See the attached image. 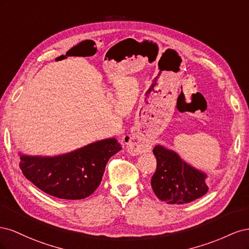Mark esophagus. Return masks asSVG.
Returning a JSON list of instances; mask_svg holds the SVG:
<instances>
[{
  "instance_id": "esophagus-1",
  "label": "esophagus",
  "mask_w": 249,
  "mask_h": 249,
  "mask_svg": "<svg viewBox=\"0 0 249 249\" xmlns=\"http://www.w3.org/2000/svg\"><path fill=\"white\" fill-rule=\"evenodd\" d=\"M124 143L127 146V152L129 154L133 156H137L143 153H147L152 148V145L147 142H143V141H132L131 135H124L123 137Z\"/></svg>"
}]
</instances>
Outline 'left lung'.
I'll return each instance as SVG.
<instances>
[{
  "label": "left lung",
  "instance_id": "left-lung-1",
  "mask_svg": "<svg viewBox=\"0 0 249 249\" xmlns=\"http://www.w3.org/2000/svg\"><path fill=\"white\" fill-rule=\"evenodd\" d=\"M157 169L150 185L157 197L170 205H183L205 195L211 186L207 173L191 166L176 152L160 144L154 147Z\"/></svg>",
  "mask_w": 249,
  "mask_h": 249
}]
</instances>
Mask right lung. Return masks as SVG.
Instances as JSON below:
<instances>
[{
    "label": "right lung",
    "instance_id": "right-lung-1",
    "mask_svg": "<svg viewBox=\"0 0 249 249\" xmlns=\"http://www.w3.org/2000/svg\"><path fill=\"white\" fill-rule=\"evenodd\" d=\"M120 149L115 138H108L54 157L19 153V167L30 182L52 196L83 199L100 186L107 162Z\"/></svg>",
    "mask_w": 249,
    "mask_h": 249
}]
</instances>
